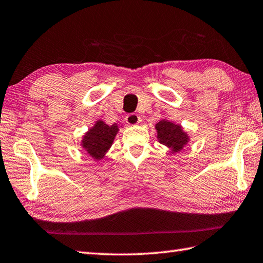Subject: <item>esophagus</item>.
<instances>
[{"label": "esophagus", "mask_w": 263, "mask_h": 263, "mask_svg": "<svg viewBox=\"0 0 263 263\" xmlns=\"http://www.w3.org/2000/svg\"><path fill=\"white\" fill-rule=\"evenodd\" d=\"M125 121H126V123H127L128 125H136L141 120H140V116L137 115V114H128L125 117Z\"/></svg>", "instance_id": "34e87169"}]
</instances>
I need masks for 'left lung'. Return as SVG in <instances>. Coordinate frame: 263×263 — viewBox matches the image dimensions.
<instances>
[{"label": "left lung", "instance_id": "obj_1", "mask_svg": "<svg viewBox=\"0 0 263 263\" xmlns=\"http://www.w3.org/2000/svg\"><path fill=\"white\" fill-rule=\"evenodd\" d=\"M155 128L158 142L166 146L173 154L181 152L190 140L188 133L183 131L182 126L171 121L161 120L155 125Z\"/></svg>", "mask_w": 263, "mask_h": 263}]
</instances>
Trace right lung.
Wrapping results in <instances>:
<instances>
[{"instance_id":"add662e5","label":"right lung","mask_w":263,"mask_h":263,"mask_svg":"<svg viewBox=\"0 0 263 263\" xmlns=\"http://www.w3.org/2000/svg\"><path fill=\"white\" fill-rule=\"evenodd\" d=\"M120 127L116 124L108 125L104 121H97L82 138L81 146L95 161H101L109 151Z\"/></svg>"}]
</instances>
